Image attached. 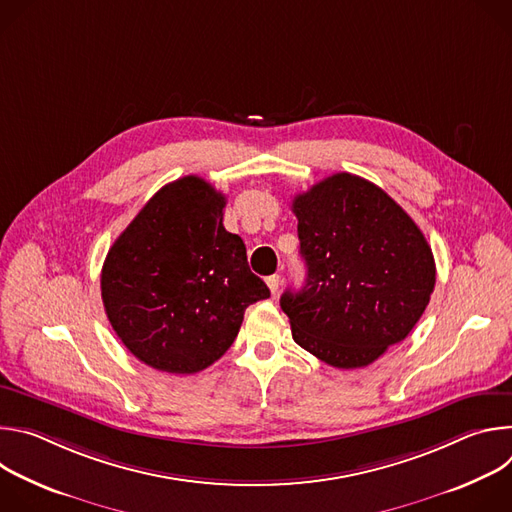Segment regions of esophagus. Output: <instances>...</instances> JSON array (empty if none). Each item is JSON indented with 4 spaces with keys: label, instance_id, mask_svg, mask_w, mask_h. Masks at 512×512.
I'll list each match as a JSON object with an SVG mask.
<instances>
[{
    "label": "esophagus",
    "instance_id": "esophagus-1",
    "mask_svg": "<svg viewBox=\"0 0 512 512\" xmlns=\"http://www.w3.org/2000/svg\"><path fill=\"white\" fill-rule=\"evenodd\" d=\"M265 283H267V287H269L271 294H275V291H277V289H279V285H281V277H279V275H269V277L265 279Z\"/></svg>",
    "mask_w": 512,
    "mask_h": 512
}]
</instances>
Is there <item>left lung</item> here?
I'll return each instance as SVG.
<instances>
[{
	"instance_id": "left-lung-1",
	"label": "left lung",
	"mask_w": 512,
	"mask_h": 512,
	"mask_svg": "<svg viewBox=\"0 0 512 512\" xmlns=\"http://www.w3.org/2000/svg\"><path fill=\"white\" fill-rule=\"evenodd\" d=\"M306 285L281 310L294 340L330 367L360 369L413 330L435 285L431 247L379 186L340 172L291 202Z\"/></svg>"
}]
</instances>
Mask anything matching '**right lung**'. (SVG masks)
I'll return each mask as SVG.
<instances>
[{"label":"right lung","mask_w":512,"mask_h":512,"mask_svg":"<svg viewBox=\"0 0 512 512\" xmlns=\"http://www.w3.org/2000/svg\"><path fill=\"white\" fill-rule=\"evenodd\" d=\"M227 196L198 176L166 184L109 249L105 314L152 369L198 373L235 342L245 310L269 298L239 235L223 227Z\"/></svg>","instance_id":"obj_1"}]
</instances>
